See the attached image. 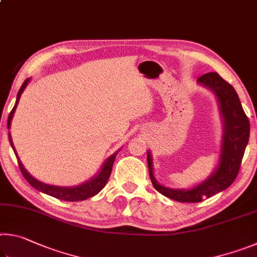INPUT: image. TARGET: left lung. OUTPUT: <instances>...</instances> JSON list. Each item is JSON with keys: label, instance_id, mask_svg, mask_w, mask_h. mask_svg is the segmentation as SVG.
Wrapping results in <instances>:
<instances>
[{"label": "left lung", "instance_id": "obj_1", "mask_svg": "<svg viewBox=\"0 0 257 257\" xmlns=\"http://www.w3.org/2000/svg\"><path fill=\"white\" fill-rule=\"evenodd\" d=\"M197 84L205 87L215 95L219 113L222 121L220 154L217 165L205 180L188 189L169 188L155 179L153 159L147 151V164L154 188L165 197L177 202L197 203L210 198L227 189L236 179L241 160L249 138V121L242 110L241 103L233 87L223 80L216 72H208L199 77Z\"/></svg>", "mask_w": 257, "mask_h": 257}]
</instances>
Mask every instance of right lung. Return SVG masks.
Returning a JSON list of instances; mask_svg holds the SVG:
<instances>
[{
  "label": "right lung",
  "mask_w": 257,
  "mask_h": 257,
  "mask_svg": "<svg viewBox=\"0 0 257 257\" xmlns=\"http://www.w3.org/2000/svg\"><path fill=\"white\" fill-rule=\"evenodd\" d=\"M29 81H30V78L26 79L24 81V84L21 85L18 94H17L16 104H15V106H14V108H12V111L10 112V114H9V118H8V129L9 130H10V128H11V121H12V118H14V114L16 112L17 105H18V103H19L21 94H23L25 88L29 84ZM9 141H10L11 147L14 149V152H15L16 156H17V159H18L19 168H20L21 172H23L24 177L26 178V180H27L29 184L34 187L35 189L40 190V191H42V193H44L46 195H50V196H52V197L62 199V201H68V202L84 201V199H87L89 197L95 196V195H97L99 191H101L104 188V186L106 185L108 178H110V175H111L113 162H114L115 156L119 152V151H116L115 153H113L111 156H108V158L105 160V162L103 163L101 170H99L93 178H90L89 180H87L85 182H82V184L77 185V186L62 187V186H54V185L45 184V182H42L40 180H37L36 178H34L32 175H30V173L25 169L24 164L21 163L18 154H17V151H16L15 146H14V142H12L10 132H9Z\"/></svg>",
  "instance_id": "add662e5"
}]
</instances>
